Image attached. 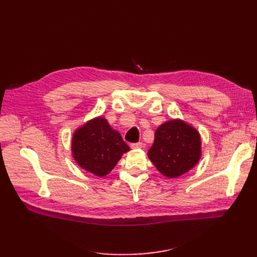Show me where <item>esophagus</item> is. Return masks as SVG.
<instances>
[{
  "label": "esophagus",
  "mask_w": 257,
  "mask_h": 257,
  "mask_svg": "<svg viewBox=\"0 0 257 257\" xmlns=\"http://www.w3.org/2000/svg\"><path fill=\"white\" fill-rule=\"evenodd\" d=\"M130 147L132 148V149H141V148L143 147V144L142 143H132V144H130Z\"/></svg>",
  "instance_id": "obj_1"
}]
</instances>
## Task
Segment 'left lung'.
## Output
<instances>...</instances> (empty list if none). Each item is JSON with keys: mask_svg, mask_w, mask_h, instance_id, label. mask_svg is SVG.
<instances>
[{"mask_svg": "<svg viewBox=\"0 0 257 257\" xmlns=\"http://www.w3.org/2000/svg\"><path fill=\"white\" fill-rule=\"evenodd\" d=\"M148 156L165 176L179 177L194 168L201 157L200 134L183 120H168L155 131Z\"/></svg>", "mask_w": 257, "mask_h": 257, "instance_id": "8db88e82", "label": "left lung"}]
</instances>
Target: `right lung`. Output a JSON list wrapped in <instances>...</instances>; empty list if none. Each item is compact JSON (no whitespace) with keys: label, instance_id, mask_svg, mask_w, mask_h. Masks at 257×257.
I'll return each instance as SVG.
<instances>
[{"label":"right lung","instance_id":"right-lung-1","mask_svg":"<svg viewBox=\"0 0 257 257\" xmlns=\"http://www.w3.org/2000/svg\"><path fill=\"white\" fill-rule=\"evenodd\" d=\"M129 150L120 134L101 116L87 121L73 136L74 159L81 168L97 176L110 173L121 155Z\"/></svg>","mask_w":257,"mask_h":257}]
</instances>
